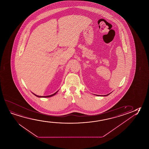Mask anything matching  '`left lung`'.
Here are the masks:
<instances>
[{"instance_id":"left-lung-1","label":"left lung","mask_w":149,"mask_h":149,"mask_svg":"<svg viewBox=\"0 0 149 149\" xmlns=\"http://www.w3.org/2000/svg\"><path fill=\"white\" fill-rule=\"evenodd\" d=\"M109 94H110V93H109V94H107V95H104V96H107V95H108Z\"/></svg>"}]
</instances>
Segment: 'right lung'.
I'll return each mask as SVG.
<instances>
[{
	"mask_svg": "<svg viewBox=\"0 0 149 149\" xmlns=\"http://www.w3.org/2000/svg\"><path fill=\"white\" fill-rule=\"evenodd\" d=\"M58 91H57L56 92H55L54 94H52V95H48V96H39V95H37L36 94L33 93H32L34 94V95H36V96H37V97H51V96H54V95H55V94H56V93H57Z\"/></svg>",
	"mask_w": 149,
	"mask_h": 149,
	"instance_id": "add662e5",
	"label": "right lung"
}]
</instances>
